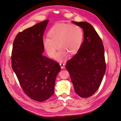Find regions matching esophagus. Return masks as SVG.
I'll return each instance as SVG.
<instances>
[{"label": "esophagus", "mask_w": 121, "mask_h": 121, "mask_svg": "<svg viewBox=\"0 0 121 121\" xmlns=\"http://www.w3.org/2000/svg\"><path fill=\"white\" fill-rule=\"evenodd\" d=\"M60 67H61V69H64V68H65V64L60 63Z\"/></svg>", "instance_id": "34e87169"}]
</instances>
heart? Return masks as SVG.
<instances>
[{
  "instance_id": "heart-1",
  "label": "heart",
  "mask_w": 121,
  "mask_h": 121,
  "mask_svg": "<svg viewBox=\"0 0 121 121\" xmlns=\"http://www.w3.org/2000/svg\"><path fill=\"white\" fill-rule=\"evenodd\" d=\"M47 36L48 38L44 39L43 41L46 53L50 57L54 58L58 47L60 50L56 59L63 61L66 59L68 53L73 55L78 52L82 45L84 34L82 28L78 25L58 24L51 28Z\"/></svg>"
}]
</instances>
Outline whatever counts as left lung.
I'll list each match as a JSON object with an SVG mask.
<instances>
[{
	"label": "left lung",
	"mask_w": 121,
	"mask_h": 121,
	"mask_svg": "<svg viewBox=\"0 0 121 121\" xmlns=\"http://www.w3.org/2000/svg\"><path fill=\"white\" fill-rule=\"evenodd\" d=\"M82 28L84 41L75 56L67 62L75 92L89 97L99 87L105 72L104 49L102 40L93 27L85 22L72 21Z\"/></svg>",
	"instance_id": "left-lung-1"
}]
</instances>
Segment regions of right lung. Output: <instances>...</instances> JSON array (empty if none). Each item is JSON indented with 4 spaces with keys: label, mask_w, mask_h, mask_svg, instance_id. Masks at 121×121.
Masks as SVG:
<instances>
[{
    "label": "right lung",
    "mask_w": 121,
    "mask_h": 121,
    "mask_svg": "<svg viewBox=\"0 0 121 121\" xmlns=\"http://www.w3.org/2000/svg\"><path fill=\"white\" fill-rule=\"evenodd\" d=\"M49 20L19 33L14 40L12 66L25 93L32 99L45 101L54 94L58 63L44 56L43 36Z\"/></svg>",
    "instance_id": "obj_1"
}]
</instances>
